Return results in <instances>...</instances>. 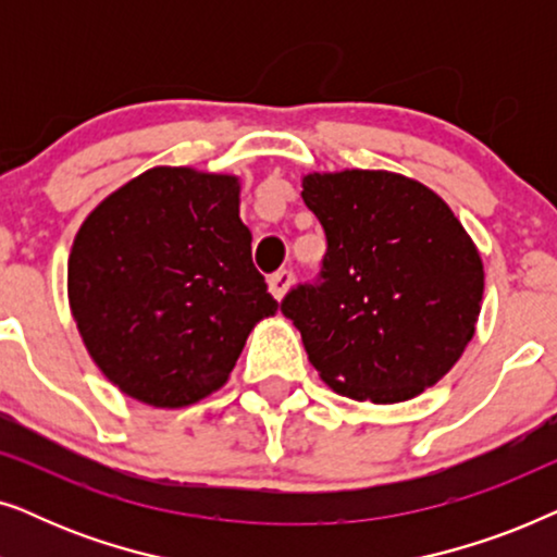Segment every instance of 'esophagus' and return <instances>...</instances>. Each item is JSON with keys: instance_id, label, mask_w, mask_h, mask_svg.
I'll return each mask as SVG.
<instances>
[{"instance_id": "1", "label": "esophagus", "mask_w": 557, "mask_h": 557, "mask_svg": "<svg viewBox=\"0 0 557 557\" xmlns=\"http://www.w3.org/2000/svg\"><path fill=\"white\" fill-rule=\"evenodd\" d=\"M292 281H294V273L288 271V269L276 271V273H273V276L269 278L271 294L276 296V299H284V294L288 292V286H292Z\"/></svg>"}]
</instances>
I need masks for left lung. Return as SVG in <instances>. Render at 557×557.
I'll return each instance as SVG.
<instances>
[{"instance_id": "1", "label": "left lung", "mask_w": 557, "mask_h": 557, "mask_svg": "<svg viewBox=\"0 0 557 557\" xmlns=\"http://www.w3.org/2000/svg\"><path fill=\"white\" fill-rule=\"evenodd\" d=\"M326 235L314 284L284 296L309 362L334 393L400 403L436 385L474 337L484 269L451 208L383 170L307 174Z\"/></svg>"}]
</instances>
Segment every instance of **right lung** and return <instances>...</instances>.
Here are the masks:
<instances>
[{"label": "right lung", "instance_id": "right-lung-1", "mask_svg": "<svg viewBox=\"0 0 557 557\" xmlns=\"http://www.w3.org/2000/svg\"><path fill=\"white\" fill-rule=\"evenodd\" d=\"M238 177L154 166L75 235L67 299L90 357L132 398L182 408L225 385L278 311L250 256Z\"/></svg>", "mask_w": 557, "mask_h": 557}]
</instances>
